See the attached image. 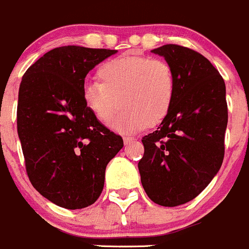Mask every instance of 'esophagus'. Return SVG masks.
<instances>
[{
	"instance_id": "34e87169",
	"label": "esophagus",
	"mask_w": 249,
	"mask_h": 249,
	"mask_svg": "<svg viewBox=\"0 0 249 249\" xmlns=\"http://www.w3.org/2000/svg\"><path fill=\"white\" fill-rule=\"evenodd\" d=\"M134 140H135V139L131 138V136H124V143H125V145H127V143H130L131 141H134Z\"/></svg>"
}]
</instances>
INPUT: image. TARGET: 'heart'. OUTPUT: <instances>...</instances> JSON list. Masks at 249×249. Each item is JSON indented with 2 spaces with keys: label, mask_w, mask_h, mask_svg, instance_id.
Listing matches in <instances>:
<instances>
[{
  "label": "heart",
  "mask_w": 249,
  "mask_h": 249,
  "mask_svg": "<svg viewBox=\"0 0 249 249\" xmlns=\"http://www.w3.org/2000/svg\"><path fill=\"white\" fill-rule=\"evenodd\" d=\"M97 82L86 83L82 101L102 124L118 117L111 126L135 132L160 124L171 110L176 94L173 67L162 59L124 55L103 62L96 72Z\"/></svg>",
  "instance_id": "obj_1"
}]
</instances>
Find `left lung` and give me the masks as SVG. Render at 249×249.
<instances>
[{"mask_svg":"<svg viewBox=\"0 0 249 249\" xmlns=\"http://www.w3.org/2000/svg\"><path fill=\"white\" fill-rule=\"evenodd\" d=\"M173 67L176 94L156 131L143 136L141 183L153 203L178 206L196 198L225 156L226 87L210 61L177 44L153 49Z\"/></svg>","mask_w":249,"mask_h":249,"instance_id":"1","label":"left lung"}]
</instances>
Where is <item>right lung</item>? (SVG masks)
I'll return each mask as SVG.
<instances>
[{
	"mask_svg": "<svg viewBox=\"0 0 249 249\" xmlns=\"http://www.w3.org/2000/svg\"><path fill=\"white\" fill-rule=\"evenodd\" d=\"M117 50L55 48L25 71L19 86L17 129L33 187L65 209L99 198L106 167L124 142L87 110L85 78Z\"/></svg>",
	"mask_w": 249,
	"mask_h": 249,
	"instance_id": "add662e5",
	"label": "right lung"
}]
</instances>
